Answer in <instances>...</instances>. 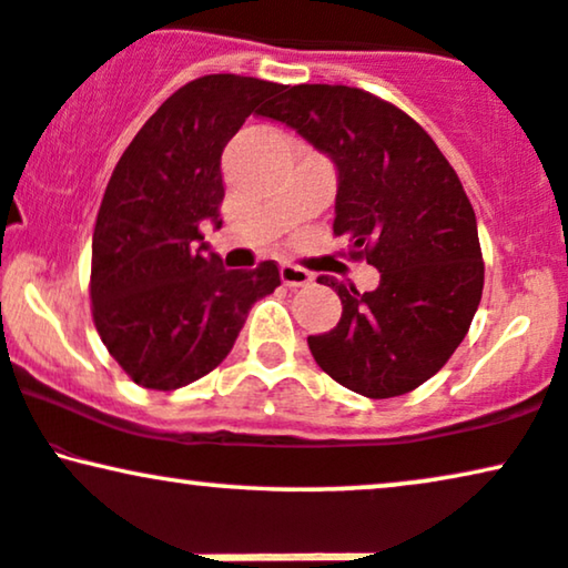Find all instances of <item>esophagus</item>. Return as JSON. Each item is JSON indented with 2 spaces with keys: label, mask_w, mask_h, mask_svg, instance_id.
Listing matches in <instances>:
<instances>
[{
  "label": "esophagus",
  "mask_w": 568,
  "mask_h": 568,
  "mask_svg": "<svg viewBox=\"0 0 568 568\" xmlns=\"http://www.w3.org/2000/svg\"><path fill=\"white\" fill-rule=\"evenodd\" d=\"M278 274H282L284 286H305L313 282V274H307V271L300 266H292V263H282Z\"/></svg>",
  "instance_id": "1"
}]
</instances>
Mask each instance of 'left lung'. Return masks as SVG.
Here are the masks:
<instances>
[{
    "label": "left lung",
    "mask_w": 568,
    "mask_h": 568,
    "mask_svg": "<svg viewBox=\"0 0 568 568\" xmlns=\"http://www.w3.org/2000/svg\"><path fill=\"white\" fill-rule=\"evenodd\" d=\"M257 114L331 156L334 234L381 271L373 292L318 278L342 318L307 336L315 363L367 399L415 392L454 355L483 297L477 219L454 166L409 114L363 88L282 85Z\"/></svg>",
    "instance_id": "1"
}]
</instances>
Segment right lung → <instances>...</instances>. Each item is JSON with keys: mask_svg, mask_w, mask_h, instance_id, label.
<instances>
[{"mask_svg": "<svg viewBox=\"0 0 568 568\" xmlns=\"http://www.w3.org/2000/svg\"><path fill=\"white\" fill-rule=\"evenodd\" d=\"M242 75L190 80L116 161L93 230L91 302L101 342L138 386L174 392L230 355L250 307L282 284L274 261L226 271L201 221L221 226V153L278 93Z\"/></svg>", "mask_w": 568, "mask_h": 568, "instance_id": "1", "label": "right lung"}]
</instances>
